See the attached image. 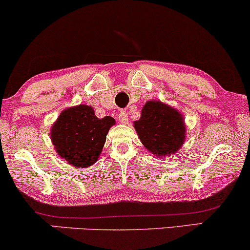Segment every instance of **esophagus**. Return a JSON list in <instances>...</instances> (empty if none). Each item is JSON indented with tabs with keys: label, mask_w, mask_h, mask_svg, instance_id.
<instances>
[{
	"label": "esophagus",
	"mask_w": 250,
	"mask_h": 250,
	"mask_svg": "<svg viewBox=\"0 0 250 250\" xmlns=\"http://www.w3.org/2000/svg\"><path fill=\"white\" fill-rule=\"evenodd\" d=\"M118 120L120 123H123V124H126V123L128 122V116H127V112L124 110H120L118 112Z\"/></svg>",
	"instance_id": "esophagus-1"
}]
</instances>
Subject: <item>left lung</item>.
Returning <instances> with one entry per match:
<instances>
[{
	"instance_id": "1",
	"label": "left lung",
	"mask_w": 250,
	"mask_h": 250,
	"mask_svg": "<svg viewBox=\"0 0 250 250\" xmlns=\"http://www.w3.org/2000/svg\"><path fill=\"white\" fill-rule=\"evenodd\" d=\"M134 127L144 146L156 156L177 152L186 139L183 117L177 110L159 101L145 104Z\"/></svg>"
}]
</instances>
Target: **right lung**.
<instances>
[{
    "label": "right lung",
    "mask_w": 250,
    "mask_h": 250,
    "mask_svg": "<svg viewBox=\"0 0 250 250\" xmlns=\"http://www.w3.org/2000/svg\"><path fill=\"white\" fill-rule=\"evenodd\" d=\"M112 117L97 118L88 105H78L61 112L51 131V140L58 154L78 168L97 161L105 144Z\"/></svg>",
    "instance_id": "1"
}]
</instances>
